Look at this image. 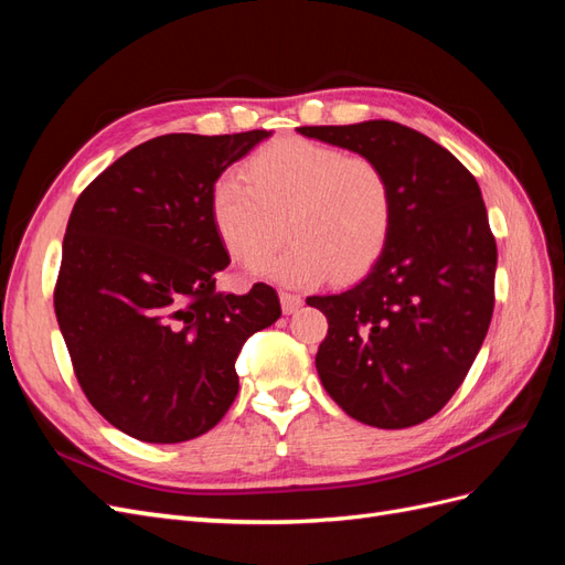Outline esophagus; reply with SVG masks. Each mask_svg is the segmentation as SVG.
I'll return each mask as SVG.
<instances>
[{
	"mask_svg": "<svg viewBox=\"0 0 565 565\" xmlns=\"http://www.w3.org/2000/svg\"><path fill=\"white\" fill-rule=\"evenodd\" d=\"M280 303H282V313H295L299 306L303 303V299L295 292H280Z\"/></svg>",
	"mask_w": 565,
	"mask_h": 565,
	"instance_id": "1",
	"label": "esophagus"
}]
</instances>
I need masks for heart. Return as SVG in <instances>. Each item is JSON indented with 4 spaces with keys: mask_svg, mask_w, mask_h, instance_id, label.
Masks as SVG:
<instances>
[{
    "mask_svg": "<svg viewBox=\"0 0 565 565\" xmlns=\"http://www.w3.org/2000/svg\"><path fill=\"white\" fill-rule=\"evenodd\" d=\"M294 241L256 268L282 285H311L330 273L353 280L380 259L393 226L384 169L328 143L282 139L247 162V179L221 177L212 191L214 226L233 259L256 266L277 246L279 218Z\"/></svg>",
    "mask_w": 565,
    "mask_h": 565,
    "instance_id": "1",
    "label": "heart"
}]
</instances>
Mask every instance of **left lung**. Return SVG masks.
Instances as JSON below:
<instances>
[{
  "label": "left lung",
  "mask_w": 565,
  "mask_h": 565,
  "mask_svg": "<svg viewBox=\"0 0 565 565\" xmlns=\"http://www.w3.org/2000/svg\"><path fill=\"white\" fill-rule=\"evenodd\" d=\"M297 131L374 160L393 188L372 270L347 292L306 299L330 324L320 382L358 422L422 424L465 382L490 328L498 245L481 188L450 150L391 119Z\"/></svg>",
  "instance_id": "8db88e82"
}]
</instances>
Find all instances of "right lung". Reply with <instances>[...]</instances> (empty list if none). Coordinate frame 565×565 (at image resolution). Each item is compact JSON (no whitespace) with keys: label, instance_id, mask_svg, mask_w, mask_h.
I'll return each mask as SVG.
<instances>
[{"label":"right lung","instance_id":"obj_1","mask_svg":"<svg viewBox=\"0 0 565 565\" xmlns=\"http://www.w3.org/2000/svg\"><path fill=\"white\" fill-rule=\"evenodd\" d=\"M270 131L167 134L131 148L77 198L54 309L84 396L146 443L207 434L237 396L235 358L280 318L276 289L214 292L231 259L212 191Z\"/></svg>","mask_w":565,"mask_h":565}]
</instances>
